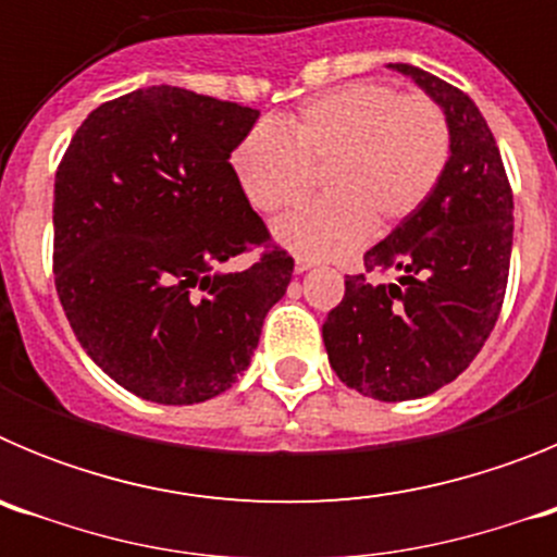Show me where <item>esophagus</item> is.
<instances>
[{
	"label": "esophagus",
	"mask_w": 557,
	"mask_h": 557,
	"mask_svg": "<svg viewBox=\"0 0 557 557\" xmlns=\"http://www.w3.org/2000/svg\"><path fill=\"white\" fill-rule=\"evenodd\" d=\"M309 268H314V259H307V256H295V270H298V273H307Z\"/></svg>",
	"instance_id": "34e87169"
}]
</instances>
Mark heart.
<instances>
[{"instance_id": "heart-1", "label": "heart", "mask_w": 557, "mask_h": 557, "mask_svg": "<svg viewBox=\"0 0 557 557\" xmlns=\"http://www.w3.org/2000/svg\"><path fill=\"white\" fill-rule=\"evenodd\" d=\"M451 159L444 108L382 83L318 95L278 125L259 122L231 150V172L250 206L284 214L309 198L326 170L332 198L278 225V239L307 259L343 256L371 234H391L435 195Z\"/></svg>"}]
</instances>
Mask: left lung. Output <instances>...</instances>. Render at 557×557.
I'll use <instances>...</instances> for the list:
<instances>
[{"label": "left lung", "mask_w": 557, "mask_h": 557, "mask_svg": "<svg viewBox=\"0 0 557 557\" xmlns=\"http://www.w3.org/2000/svg\"><path fill=\"white\" fill-rule=\"evenodd\" d=\"M393 69L444 108L451 159L424 209L366 253V272L396 269L397 282L346 275L323 323L339 382L379 401L430 396L469 368L499 318L513 248V191L480 108L424 69Z\"/></svg>", "instance_id": "obj_1"}]
</instances>
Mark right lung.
Wrapping results in <instances>:
<instances>
[{
  "label": "right lung",
  "instance_id": "add662e5",
  "mask_svg": "<svg viewBox=\"0 0 557 557\" xmlns=\"http://www.w3.org/2000/svg\"><path fill=\"white\" fill-rule=\"evenodd\" d=\"M259 111L150 86L102 102L55 172V289L86 354L156 405H198L250 366L293 256L231 172ZM253 247L243 274H214Z\"/></svg>",
  "mask_w": 557,
  "mask_h": 557
}]
</instances>
